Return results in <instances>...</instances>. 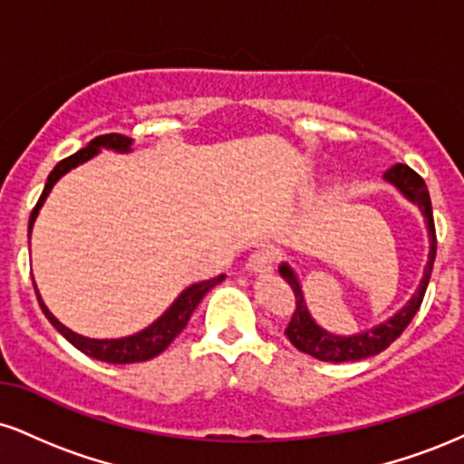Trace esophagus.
Returning <instances> with one entry per match:
<instances>
[{"label": "esophagus", "instance_id": "obj_1", "mask_svg": "<svg viewBox=\"0 0 464 464\" xmlns=\"http://www.w3.org/2000/svg\"><path fill=\"white\" fill-rule=\"evenodd\" d=\"M273 264H275V250L273 248H259L248 257L246 268H248V273L266 275L273 270Z\"/></svg>", "mask_w": 464, "mask_h": 464}]
</instances>
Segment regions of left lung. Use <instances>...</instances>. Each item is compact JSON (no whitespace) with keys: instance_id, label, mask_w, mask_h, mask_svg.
Here are the masks:
<instances>
[{"instance_id":"obj_1","label":"left lung","mask_w":464,"mask_h":464,"mask_svg":"<svg viewBox=\"0 0 464 464\" xmlns=\"http://www.w3.org/2000/svg\"><path fill=\"white\" fill-rule=\"evenodd\" d=\"M384 180L388 185H392L399 194L403 196L408 202H412L414 207L420 211L425 220V228H428V264L423 268V276H420L419 287L414 290V295L410 296L406 305L401 310L392 314L391 318L382 321L380 324H372L371 329H362L355 334H334L329 329H324L323 324L314 321L310 307H307L305 295H303V285L296 276L295 268L287 262L279 264V275L281 279H285L290 284L292 292L296 296V310L292 316L290 324H287L285 335L301 353L312 355V358L323 360V362H355L371 358V355L382 353L386 347H391L392 343L403 334V329L408 327L410 321L414 318V314L419 312L420 303H423L425 290H428L430 276H432V266L436 257V231H434V216H432V202H430V191L425 188L423 179L419 177L414 169H410L408 165L397 163L395 168H391L384 174Z\"/></svg>"}]
</instances>
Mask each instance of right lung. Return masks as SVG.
Masks as SVG:
<instances>
[{
	"mask_svg": "<svg viewBox=\"0 0 464 464\" xmlns=\"http://www.w3.org/2000/svg\"><path fill=\"white\" fill-rule=\"evenodd\" d=\"M102 150L129 154L132 150V140L124 135H115V132L113 135L95 137L93 141L87 143V148H82V150L72 154V157L63 159V161L50 172V177H47V183L44 188V194H41L39 202H36V207L32 209L30 225H28L30 233H32V227H34V222H36V216H39L41 207H44V202L47 200V196H50L52 188H54L58 180L65 177L69 169L87 163L89 159H93L95 154H100ZM222 279H225V275H218L209 281H198V284L188 285L183 292H180L177 299H174L172 305H169L168 310H165L161 316L157 318V321H154L152 324H148V327L141 329V332H137L132 335H124V338H87V335H80L76 332H72V329L65 327V324L58 321L54 314L47 310V305L44 303V299H41L36 285H34V290H36V299H39V305L47 316V321L54 324L56 332L61 334L63 338H67L78 351H82V353L89 355V358H95L100 362H109V364H132V362H146V360L154 358V355L163 353V351L169 347V343H172V340L177 338L180 332H183L185 324H188V321H189L191 312L198 307L202 296H205L211 287L220 284Z\"/></svg>",
	"mask_w": 464,
	"mask_h": 464,
	"instance_id": "right-lung-1",
	"label": "right lung"
}]
</instances>
